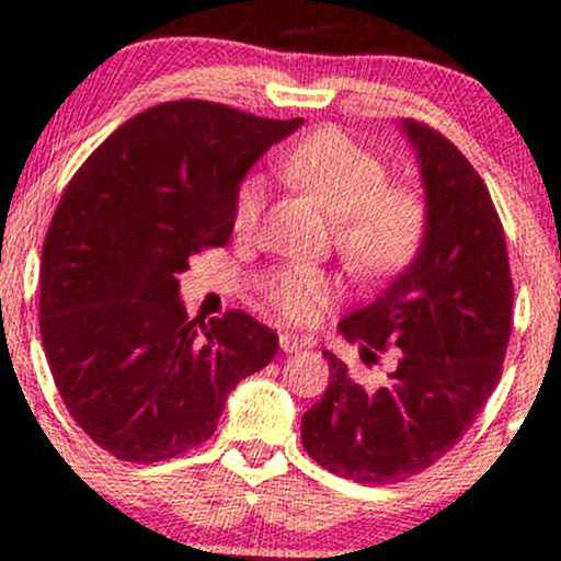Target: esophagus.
I'll list each match as a JSON object with an SVG mask.
<instances>
[{
	"instance_id": "1",
	"label": "esophagus",
	"mask_w": 561,
	"mask_h": 561,
	"mask_svg": "<svg viewBox=\"0 0 561 561\" xmlns=\"http://www.w3.org/2000/svg\"><path fill=\"white\" fill-rule=\"evenodd\" d=\"M305 347V340L291 331H280V351L283 353H299Z\"/></svg>"
}]
</instances>
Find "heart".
Returning <instances> with one entry per match:
<instances>
[{
  "mask_svg": "<svg viewBox=\"0 0 561 561\" xmlns=\"http://www.w3.org/2000/svg\"><path fill=\"white\" fill-rule=\"evenodd\" d=\"M278 168L334 219V243L355 273H390L414 254L425 227L423 203L412 190L385 186L382 160L351 136L334 128L318 130L299 141ZM262 203V182L245 179L234 192V230H251ZM262 291L283 318L310 321L329 302L331 280L316 267L288 264L264 278Z\"/></svg>",
  "mask_w": 561,
  "mask_h": 561,
  "instance_id": "b5f03b06",
  "label": "heart"
}]
</instances>
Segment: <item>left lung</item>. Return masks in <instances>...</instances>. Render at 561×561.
Wrapping results in <instances>:
<instances>
[{
	"label": "left lung",
	"instance_id": "obj_1",
	"mask_svg": "<svg viewBox=\"0 0 561 561\" xmlns=\"http://www.w3.org/2000/svg\"><path fill=\"white\" fill-rule=\"evenodd\" d=\"M425 184L417 256L340 331L364 364L390 358L377 390L329 358V388L302 417L307 455L358 484L425 471L473 425L503 371L514 280L503 225L486 184L438 130L403 119Z\"/></svg>",
	"mask_w": 561,
	"mask_h": 561
}]
</instances>
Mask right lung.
Here are the masks:
<instances>
[{
	"mask_svg": "<svg viewBox=\"0 0 561 561\" xmlns=\"http://www.w3.org/2000/svg\"><path fill=\"white\" fill-rule=\"evenodd\" d=\"M302 117L168 101L82 162L42 245L39 334L75 423L117 460L160 462L214 436L278 334L243 310L186 318L179 273L232 234L249 168Z\"/></svg>",
	"mask_w": 561,
	"mask_h": 561,
	"instance_id": "add662e5",
	"label": "right lung"
}]
</instances>
